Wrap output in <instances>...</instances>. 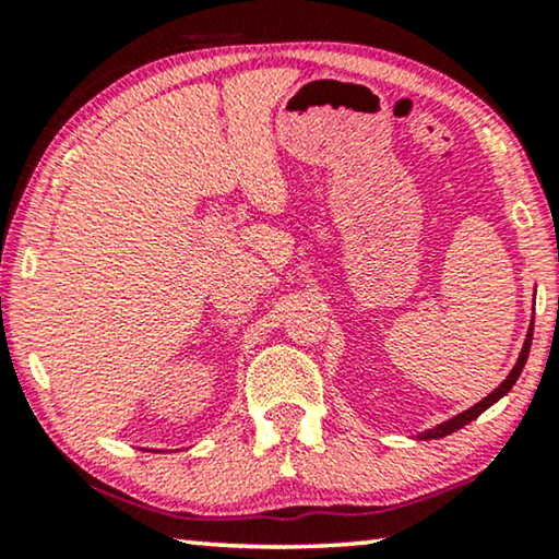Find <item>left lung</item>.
I'll list each match as a JSON object with an SVG mask.
<instances>
[{
	"mask_svg": "<svg viewBox=\"0 0 559 559\" xmlns=\"http://www.w3.org/2000/svg\"><path fill=\"white\" fill-rule=\"evenodd\" d=\"M532 331H534V325H530V333H526V341H524V348H522V354H519V361H516V366L514 369H511V373L507 379L501 381L499 384V389H493L491 394L486 396V400H480L478 404H473L471 409H465V412H461V415L457 417H453V419H448V423H442V425H438V427H432V430H427V432H423L419 435V440H438V438H445V435H450V432H455V430H461V427H465L468 423H473V419H476L480 412H486L488 407H491V404H496L501 400L503 394L509 392L511 386L516 384V379H519V373H522V369H524V364H526V356H530V348H532Z\"/></svg>",
	"mask_w": 559,
	"mask_h": 559,
	"instance_id": "1",
	"label": "left lung"
}]
</instances>
